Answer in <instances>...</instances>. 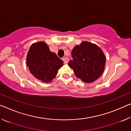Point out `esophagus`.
Returning a JSON list of instances; mask_svg holds the SVG:
<instances>
[{
    "mask_svg": "<svg viewBox=\"0 0 131 131\" xmlns=\"http://www.w3.org/2000/svg\"><path fill=\"white\" fill-rule=\"evenodd\" d=\"M63 61L64 63H65V64H67V63H68V61H69V59H68V58L65 57V58H63Z\"/></svg>",
    "mask_w": 131,
    "mask_h": 131,
    "instance_id": "1",
    "label": "esophagus"
}]
</instances>
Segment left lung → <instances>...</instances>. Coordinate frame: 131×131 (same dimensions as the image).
Here are the masks:
<instances>
[{"label":"left lung","instance_id":"8db88e82","mask_svg":"<svg viewBox=\"0 0 131 131\" xmlns=\"http://www.w3.org/2000/svg\"><path fill=\"white\" fill-rule=\"evenodd\" d=\"M73 59L68 65L73 70L77 78L90 83L99 78L104 72L105 57L99 47L84 41L76 45L72 51Z\"/></svg>","mask_w":131,"mask_h":131}]
</instances>
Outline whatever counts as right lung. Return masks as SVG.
Listing matches in <instances>:
<instances>
[{
	"label": "right lung",
	"instance_id": "right-lung-1",
	"mask_svg": "<svg viewBox=\"0 0 131 131\" xmlns=\"http://www.w3.org/2000/svg\"><path fill=\"white\" fill-rule=\"evenodd\" d=\"M26 61L30 73L37 79L45 83L51 82L55 78L63 63L42 41L31 45Z\"/></svg>",
	"mask_w": 131,
	"mask_h": 131
}]
</instances>
